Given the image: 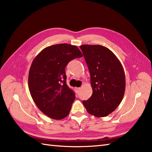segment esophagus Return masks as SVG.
I'll list each match as a JSON object with an SVG mask.
<instances>
[{"mask_svg": "<svg viewBox=\"0 0 152 152\" xmlns=\"http://www.w3.org/2000/svg\"><path fill=\"white\" fill-rule=\"evenodd\" d=\"M75 89H76L77 92H79V91L80 90V87H78V88H76Z\"/></svg>", "mask_w": 152, "mask_h": 152, "instance_id": "34e87169", "label": "esophagus"}]
</instances>
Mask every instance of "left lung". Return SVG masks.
<instances>
[{
	"label": "left lung",
	"instance_id": "obj_1",
	"mask_svg": "<svg viewBox=\"0 0 152 152\" xmlns=\"http://www.w3.org/2000/svg\"><path fill=\"white\" fill-rule=\"evenodd\" d=\"M80 48L91 75L92 94L83 101L86 111L97 117H106L121 102L125 75L119 59L104 46L83 45Z\"/></svg>",
	"mask_w": 152,
	"mask_h": 152
}]
</instances>
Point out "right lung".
<instances>
[{
	"instance_id": "1",
	"label": "right lung",
	"mask_w": 152,
	"mask_h": 152,
	"mask_svg": "<svg viewBox=\"0 0 152 152\" xmlns=\"http://www.w3.org/2000/svg\"><path fill=\"white\" fill-rule=\"evenodd\" d=\"M82 56L77 46L64 43L44 48L33 60L28 77L30 94L50 118L60 120L69 115L75 95L66 84L65 67L73 59Z\"/></svg>"
}]
</instances>
